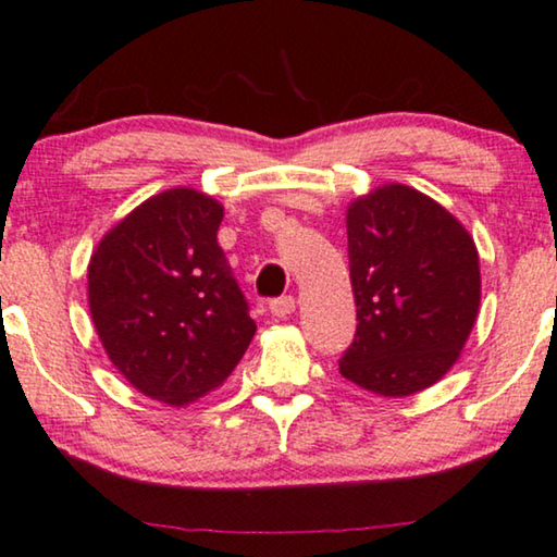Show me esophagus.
Instances as JSON below:
<instances>
[{
  "label": "esophagus",
  "instance_id": "esophagus-1",
  "mask_svg": "<svg viewBox=\"0 0 557 557\" xmlns=\"http://www.w3.org/2000/svg\"><path fill=\"white\" fill-rule=\"evenodd\" d=\"M294 309H296L294 296H278V298H271V301H269V311L276 319L288 317V313H294Z\"/></svg>",
  "mask_w": 557,
  "mask_h": 557
}]
</instances>
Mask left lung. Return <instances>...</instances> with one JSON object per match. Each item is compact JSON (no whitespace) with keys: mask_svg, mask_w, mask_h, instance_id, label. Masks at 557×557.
I'll list each match as a JSON object with an SVG mask.
<instances>
[{"mask_svg":"<svg viewBox=\"0 0 557 557\" xmlns=\"http://www.w3.org/2000/svg\"><path fill=\"white\" fill-rule=\"evenodd\" d=\"M357 334L338 372L382 397L432 386L455 364L480 309V259L455 215L409 185L346 213Z\"/></svg>","mask_w":557,"mask_h":557,"instance_id":"obj_1","label":"left lung"}]
</instances>
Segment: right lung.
Returning <instances> with one entry per match:
<instances>
[{"instance_id":"add662e5","label":"right lung","mask_w":557,"mask_h":557,"mask_svg":"<svg viewBox=\"0 0 557 557\" xmlns=\"http://www.w3.org/2000/svg\"><path fill=\"white\" fill-rule=\"evenodd\" d=\"M223 206L190 188L145 200L95 248L87 294L112 364L135 389L188 405L221 386L256 334L219 246Z\"/></svg>"}]
</instances>
